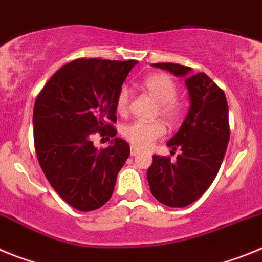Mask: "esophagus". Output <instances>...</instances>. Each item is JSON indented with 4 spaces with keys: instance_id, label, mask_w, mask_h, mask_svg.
Masks as SVG:
<instances>
[{
    "instance_id": "esophagus-1",
    "label": "esophagus",
    "mask_w": 262,
    "mask_h": 262,
    "mask_svg": "<svg viewBox=\"0 0 262 262\" xmlns=\"http://www.w3.org/2000/svg\"><path fill=\"white\" fill-rule=\"evenodd\" d=\"M129 154H131V156H136V155L140 154V149L136 147H131V152Z\"/></svg>"
}]
</instances>
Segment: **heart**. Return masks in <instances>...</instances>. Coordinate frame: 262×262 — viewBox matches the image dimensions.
I'll return each mask as SVG.
<instances>
[{
	"label": "heart",
	"instance_id": "obj_1",
	"mask_svg": "<svg viewBox=\"0 0 262 262\" xmlns=\"http://www.w3.org/2000/svg\"><path fill=\"white\" fill-rule=\"evenodd\" d=\"M143 86L148 94L159 102L160 115L165 118L169 123H174L182 115V105L176 99L177 85L172 77L165 73H154L144 78ZM131 101V92L128 88H122L117 97V111L119 114H127ZM126 140L138 148H148L154 144L155 140L165 134V126L161 122H134L127 124L122 131Z\"/></svg>",
	"mask_w": 262,
	"mask_h": 262
}]
</instances>
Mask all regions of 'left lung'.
<instances>
[{"label":"left lung","mask_w":262,"mask_h":262,"mask_svg":"<svg viewBox=\"0 0 262 262\" xmlns=\"http://www.w3.org/2000/svg\"><path fill=\"white\" fill-rule=\"evenodd\" d=\"M152 67L184 78L190 106L180 129L168 142V147L181 149V155L176 163L155 155L147 178L159 202L185 207L209 189L223 163L230 140L228 105L223 90L206 73L193 75L191 68L173 62Z\"/></svg>","instance_id":"8db88e82"}]
</instances>
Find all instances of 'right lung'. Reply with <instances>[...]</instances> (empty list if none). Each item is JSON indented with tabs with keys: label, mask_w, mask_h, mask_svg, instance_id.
Segmentation results:
<instances>
[{
	"label": "right lung",
	"mask_w": 262,
	"mask_h": 262,
	"mask_svg": "<svg viewBox=\"0 0 262 262\" xmlns=\"http://www.w3.org/2000/svg\"><path fill=\"white\" fill-rule=\"evenodd\" d=\"M136 60L77 59L50 78L34 105V144L51 186L72 207L93 211L110 200L129 145L115 138L99 151L93 132L114 137L117 97Z\"/></svg>",
	"instance_id": "right-lung-1"
}]
</instances>
